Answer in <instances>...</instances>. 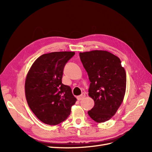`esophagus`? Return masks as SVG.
Segmentation results:
<instances>
[{"instance_id":"obj_1","label":"esophagus","mask_w":152,"mask_h":152,"mask_svg":"<svg viewBox=\"0 0 152 152\" xmlns=\"http://www.w3.org/2000/svg\"><path fill=\"white\" fill-rule=\"evenodd\" d=\"M86 97V94L85 93H82L80 96H77V99L78 100H81V99H82L83 98H84Z\"/></svg>"}]
</instances>
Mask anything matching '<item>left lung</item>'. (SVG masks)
Instances as JSON below:
<instances>
[{
    "label": "left lung",
    "instance_id": "obj_1",
    "mask_svg": "<svg viewBox=\"0 0 152 152\" xmlns=\"http://www.w3.org/2000/svg\"><path fill=\"white\" fill-rule=\"evenodd\" d=\"M80 60L91 82L89 96L94 102L89 115L98 123L110 120L123 102L126 73L121 61L107 50L80 53Z\"/></svg>",
    "mask_w": 152,
    "mask_h": 152
}]
</instances>
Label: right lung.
Wrapping results in <instances>:
<instances>
[{
  "label": "right lung",
  "instance_id": "add662e5",
  "mask_svg": "<svg viewBox=\"0 0 152 152\" xmlns=\"http://www.w3.org/2000/svg\"><path fill=\"white\" fill-rule=\"evenodd\" d=\"M75 52L42 54L27 73L25 91L30 108L44 124L55 126L70 115L77 99L71 87L62 83L63 68Z\"/></svg>",
  "mask_w": 152,
  "mask_h": 152
}]
</instances>
